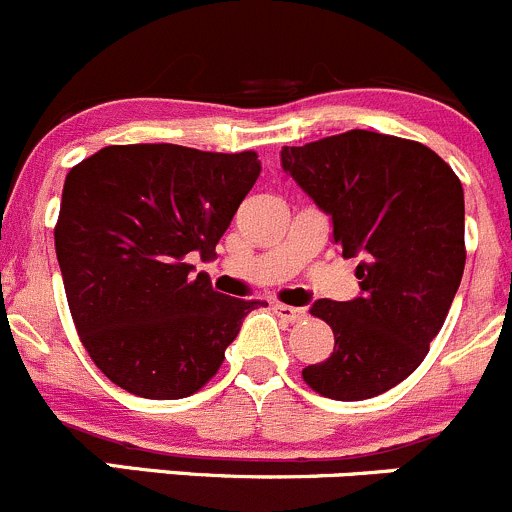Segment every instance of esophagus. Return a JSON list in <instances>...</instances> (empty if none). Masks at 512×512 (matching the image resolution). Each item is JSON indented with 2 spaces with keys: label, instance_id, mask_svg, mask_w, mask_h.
Here are the masks:
<instances>
[{
  "label": "esophagus",
  "instance_id": "esophagus-1",
  "mask_svg": "<svg viewBox=\"0 0 512 512\" xmlns=\"http://www.w3.org/2000/svg\"><path fill=\"white\" fill-rule=\"evenodd\" d=\"M275 315L280 317L282 322H302L307 317V312L302 307L292 305H275Z\"/></svg>",
  "mask_w": 512,
  "mask_h": 512
}]
</instances>
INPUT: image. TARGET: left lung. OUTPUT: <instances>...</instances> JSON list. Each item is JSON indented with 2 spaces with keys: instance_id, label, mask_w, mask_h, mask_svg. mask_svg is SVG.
<instances>
[{
  "instance_id": "1",
  "label": "left lung",
  "mask_w": 512,
  "mask_h": 512,
  "mask_svg": "<svg viewBox=\"0 0 512 512\" xmlns=\"http://www.w3.org/2000/svg\"><path fill=\"white\" fill-rule=\"evenodd\" d=\"M282 167L332 217L342 257H360L362 297L317 300L335 335L302 380L332 400H367L413 375L465 270L463 185L430 147L350 130L282 150Z\"/></svg>"
}]
</instances>
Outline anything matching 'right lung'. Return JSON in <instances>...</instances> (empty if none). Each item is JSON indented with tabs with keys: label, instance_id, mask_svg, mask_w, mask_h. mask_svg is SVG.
Wrapping results in <instances>:
<instances>
[{
	"label": "right lung",
	"instance_id": "1",
	"mask_svg": "<svg viewBox=\"0 0 512 512\" xmlns=\"http://www.w3.org/2000/svg\"><path fill=\"white\" fill-rule=\"evenodd\" d=\"M257 152L109 145L69 170L54 247L74 327L94 365L150 400L217 375L260 300L212 290L190 255L212 257L260 177Z\"/></svg>",
	"mask_w": 512,
	"mask_h": 512
}]
</instances>
